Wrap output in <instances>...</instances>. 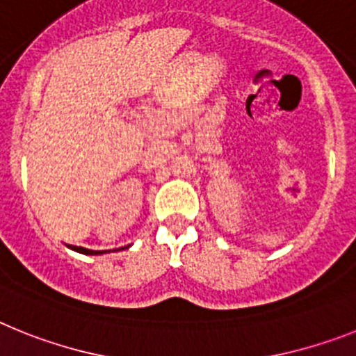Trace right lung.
<instances>
[{
    "label": "right lung",
    "mask_w": 356,
    "mask_h": 356,
    "mask_svg": "<svg viewBox=\"0 0 356 356\" xmlns=\"http://www.w3.org/2000/svg\"><path fill=\"white\" fill-rule=\"evenodd\" d=\"M71 251H76L80 254H89V256H98V254H104V251H91V249H86V247H76V245H67Z\"/></svg>",
    "instance_id": "1"
}]
</instances>
